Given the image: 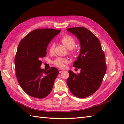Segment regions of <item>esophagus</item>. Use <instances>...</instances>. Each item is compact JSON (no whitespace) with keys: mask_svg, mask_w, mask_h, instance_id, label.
<instances>
[{"mask_svg":"<svg viewBox=\"0 0 124 124\" xmlns=\"http://www.w3.org/2000/svg\"><path fill=\"white\" fill-rule=\"evenodd\" d=\"M58 71H59V73H61V72H62V71H63V70H62V69H58Z\"/></svg>","mask_w":124,"mask_h":124,"instance_id":"34e87169","label":"esophagus"}]
</instances>
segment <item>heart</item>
Here are the masks:
<instances>
[{
  "label": "heart",
  "mask_w": 124,
  "mask_h": 124,
  "mask_svg": "<svg viewBox=\"0 0 124 124\" xmlns=\"http://www.w3.org/2000/svg\"><path fill=\"white\" fill-rule=\"evenodd\" d=\"M61 42L64 46L68 48L71 50L76 46V41L70 35H66L63 36L61 39ZM55 48V44L54 43H51L49 46H48V51L50 53H53ZM73 51L71 52V53H72ZM68 61L64 58L58 57L56 58L54 61V64L59 68H62L64 67L65 65L67 63Z\"/></svg>",
  "instance_id": "1"
}]
</instances>
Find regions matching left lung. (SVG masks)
Segmentation results:
<instances>
[{
  "instance_id": "8db88e82",
  "label": "left lung",
  "mask_w": 124,
  "mask_h": 124,
  "mask_svg": "<svg viewBox=\"0 0 124 124\" xmlns=\"http://www.w3.org/2000/svg\"><path fill=\"white\" fill-rule=\"evenodd\" d=\"M80 41L81 52L73 67L81 69L77 75L68 71L67 83L71 92L78 98H84L95 93L102 83L106 72V57L98 38L83 27L69 28Z\"/></svg>"
}]
</instances>
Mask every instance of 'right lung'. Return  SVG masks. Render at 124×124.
Masks as SVG:
<instances>
[{"mask_svg":"<svg viewBox=\"0 0 124 124\" xmlns=\"http://www.w3.org/2000/svg\"><path fill=\"white\" fill-rule=\"evenodd\" d=\"M61 30L38 28L22 39L14 58L16 74L22 88L29 96L42 99L47 96L53 88L59 71L54 67L44 70L41 59L46 55L47 47Z\"/></svg>","mask_w":124,"mask_h":124,"instance_id":"right-lung-1","label":"right lung"}]
</instances>
